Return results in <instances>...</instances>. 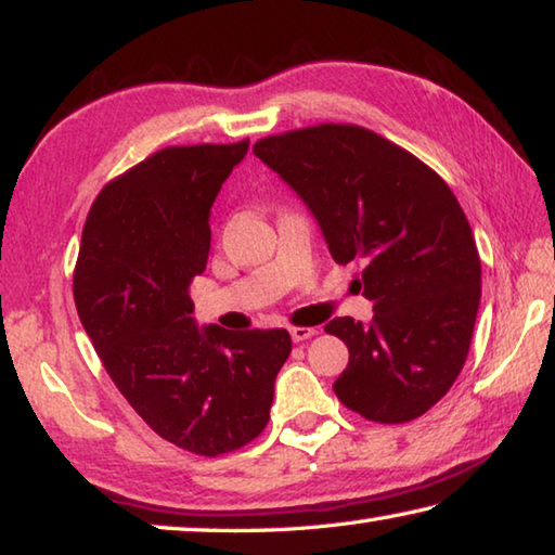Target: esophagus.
I'll list each match as a JSON object with an SVG mask.
<instances>
[{"label": "esophagus", "instance_id": "obj_1", "mask_svg": "<svg viewBox=\"0 0 555 555\" xmlns=\"http://www.w3.org/2000/svg\"><path fill=\"white\" fill-rule=\"evenodd\" d=\"M291 337H294V343H304L308 337H313L318 331L315 327H291Z\"/></svg>", "mask_w": 555, "mask_h": 555}]
</instances>
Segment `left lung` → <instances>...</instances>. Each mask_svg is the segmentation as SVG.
<instances>
[{
    "instance_id": "1",
    "label": "left lung",
    "mask_w": 555,
    "mask_h": 555,
    "mask_svg": "<svg viewBox=\"0 0 555 555\" xmlns=\"http://www.w3.org/2000/svg\"><path fill=\"white\" fill-rule=\"evenodd\" d=\"M255 154L308 205L333 259H360L374 318H333L350 350L333 389L377 424H406L446 397L473 340L482 267L473 230L434 168L357 125L259 139Z\"/></svg>"
}]
</instances>
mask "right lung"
Returning <instances> with one entry per match:
<instances>
[{"mask_svg": "<svg viewBox=\"0 0 555 555\" xmlns=\"http://www.w3.org/2000/svg\"><path fill=\"white\" fill-rule=\"evenodd\" d=\"M249 149L166 146L92 203L73 296L80 323L131 409L188 453H232L264 430L286 331L232 333L193 321L191 281L210 251V208Z\"/></svg>", "mask_w": 555, "mask_h": 555, "instance_id": "add662e5", "label": "right lung"}]
</instances>
